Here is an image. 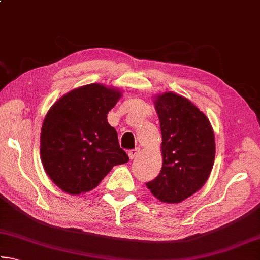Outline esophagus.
<instances>
[{
  "instance_id": "1",
  "label": "esophagus",
  "mask_w": 260,
  "mask_h": 260,
  "mask_svg": "<svg viewBox=\"0 0 260 260\" xmlns=\"http://www.w3.org/2000/svg\"><path fill=\"white\" fill-rule=\"evenodd\" d=\"M139 155H140V148H135L133 150L128 151V157L131 159H134V158H136Z\"/></svg>"
}]
</instances>
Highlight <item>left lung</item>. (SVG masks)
Masks as SVG:
<instances>
[{
  "instance_id": "obj_1",
  "label": "left lung",
  "mask_w": 260,
  "mask_h": 260,
  "mask_svg": "<svg viewBox=\"0 0 260 260\" xmlns=\"http://www.w3.org/2000/svg\"><path fill=\"white\" fill-rule=\"evenodd\" d=\"M153 102L160 124L162 165L147 187L160 202L180 203L208 181L215 156L214 133L204 112L183 96L165 91Z\"/></svg>"
}]
</instances>
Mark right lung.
<instances>
[{"label":"right lung","instance_id":"add662e5","mask_svg":"<svg viewBox=\"0 0 260 260\" xmlns=\"http://www.w3.org/2000/svg\"><path fill=\"white\" fill-rule=\"evenodd\" d=\"M121 95L118 88L89 83L61 96L47 112L40 157L48 177L63 191L93 190L113 166L129 160L107 119Z\"/></svg>","mask_w":260,"mask_h":260}]
</instances>
